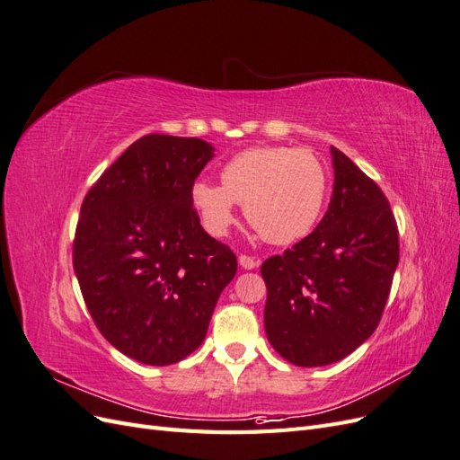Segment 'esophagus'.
Masks as SVG:
<instances>
[{"instance_id": "esophagus-1", "label": "esophagus", "mask_w": 460, "mask_h": 460, "mask_svg": "<svg viewBox=\"0 0 460 460\" xmlns=\"http://www.w3.org/2000/svg\"><path fill=\"white\" fill-rule=\"evenodd\" d=\"M240 264L245 269V270H252L255 267H259V261L252 255H240Z\"/></svg>"}]
</instances>
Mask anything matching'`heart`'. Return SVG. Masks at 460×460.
Returning <instances> with one entry per match:
<instances>
[{
    "label": "heart",
    "mask_w": 460,
    "mask_h": 460,
    "mask_svg": "<svg viewBox=\"0 0 460 460\" xmlns=\"http://www.w3.org/2000/svg\"><path fill=\"white\" fill-rule=\"evenodd\" d=\"M328 191L324 166L307 149L249 147L220 171V186L199 180L190 198L203 226L225 235L235 220V203L264 242L296 243L323 215Z\"/></svg>",
    "instance_id": "1"
}]
</instances>
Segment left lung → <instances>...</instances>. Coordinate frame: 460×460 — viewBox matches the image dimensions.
Returning <instances> with one entry per match:
<instances>
[{
  "label": "left lung",
  "instance_id": "left-lung-1",
  "mask_svg": "<svg viewBox=\"0 0 460 460\" xmlns=\"http://www.w3.org/2000/svg\"><path fill=\"white\" fill-rule=\"evenodd\" d=\"M332 159L326 215L261 267L267 338L296 367L338 363L372 336L399 262V230L384 191L338 147Z\"/></svg>",
  "mask_w": 460,
  "mask_h": 460
}]
</instances>
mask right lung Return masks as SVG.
<instances>
[{
    "label": "right lung",
    "instance_id": "add662e5",
    "mask_svg": "<svg viewBox=\"0 0 460 460\" xmlns=\"http://www.w3.org/2000/svg\"><path fill=\"white\" fill-rule=\"evenodd\" d=\"M213 147L147 134L97 178L80 207L73 267L102 336L144 365L186 358L238 270L199 225L190 191Z\"/></svg>",
    "mask_w": 460,
    "mask_h": 460
}]
</instances>
